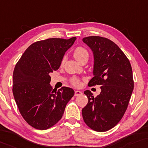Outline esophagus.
Here are the masks:
<instances>
[{"instance_id": "esophagus-1", "label": "esophagus", "mask_w": 148, "mask_h": 148, "mask_svg": "<svg viewBox=\"0 0 148 148\" xmlns=\"http://www.w3.org/2000/svg\"><path fill=\"white\" fill-rule=\"evenodd\" d=\"M82 92H81V91L80 90H76L74 92V95L76 96V97H77V96H80V95H82Z\"/></svg>"}]
</instances>
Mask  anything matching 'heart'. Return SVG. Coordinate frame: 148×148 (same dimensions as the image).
Segmentation results:
<instances>
[{
  "label": "heart",
  "instance_id": "obj_1",
  "mask_svg": "<svg viewBox=\"0 0 148 148\" xmlns=\"http://www.w3.org/2000/svg\"><path fill=\"white\" fill-rule=\"evenodd\" d=\"M74 56L77 61L79 62L81 59H82L85 56H88V53L86 51V49H84V47H78L77 48L75 49L74 51ZM64 62V58H63L62 60L61 64L63 65ZM71 83L75 86H78L80 85V80L78 78H74L71 80Z\"/></svg>",
  "mask_w": 148,
  "mask_h": 148
}]
</instances>
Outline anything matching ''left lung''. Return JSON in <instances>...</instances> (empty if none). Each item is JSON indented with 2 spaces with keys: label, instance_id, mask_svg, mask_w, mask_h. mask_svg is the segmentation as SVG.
<instances>
[{
  "label": "left lung",
  "instance_id": "8db88e82",
  "mask_svg": "<svg viewBox=\"0 0 148 148\" xmlns=\"http://www.w3.org/2000/svg\"><path fill=\"white\" fill-rule=\"evenodd\" d=\"M94 56V77L89 86L101 85V92L94 97L90 90L82 110L85 123L103 132L114 127L125 113L134 90V82L130 60L113 41L105 37L89 36L82 39Z\"/></svg>",
  "mask_w": 148,
  "mask_h": 148
}]
</instances>
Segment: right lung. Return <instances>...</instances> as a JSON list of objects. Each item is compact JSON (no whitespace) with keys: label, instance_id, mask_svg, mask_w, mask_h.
<instances>
[{"label":"right lung","instance_id":"obj_1","mask_svg":"<svg viewBox=\"0 0 148 148\" xmlns=\"http://www.w3.org/2000/svg\"><path fill=\"white\" fill-rule=\"evenodd\" d=\"M76 39L74 37L36 41L25 51L14 67L12 93L21 115L33 127L44 130L57 123L74 95L69 87L54 91L49 74L58 70Z\"/></svg>","mask_w":148,"mask_h":148}]
</instances>
